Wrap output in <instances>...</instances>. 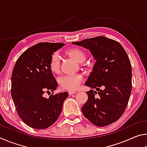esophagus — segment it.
Returning <instances> with one entry per match:
<instances>
[{
	"mask_svg": "<svg viewBox=\"0 0 147 147\" xmlns=\"http://www.w3.org/2000/svg\"><path fill=\"white\" fill-rule=\"evenodd\" d=\"M68 93H69V95H71V94H76V92L74 91H68Z\"/></svg>",
	"mask_w": 147,
	"mask_h": 147,
	"instance_id": "1",
	"label": "esophagus"
}]
</instances>
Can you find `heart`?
Returning <instances> with one entry per match:
<instances>
[{"instance_id": "heart-1", "label": "heart", "mask_w": 147, "mask_h": 147, "mask_svg": "<svg viewBox=\"0 0 147 147\" xmlns=\"http://www.w3.org/2000/svg\"><path fill=\"white\" fill-rule=\"evenodd\" d=\"M67 54L78 62H82L86 59V54L80 49H72L67 52ZM49 68L52 73H58L60 71V59L58 53H54L49 61ZM59 84L62 88L69 90H75L78 89L83 82L81 74H69L62 76L59 80Z\"/></svg>"}]
</instances>
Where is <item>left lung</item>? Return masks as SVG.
Wrapping results in <instances>:
<instances>
[{"instance_id":"8db88e82","label":"left lung","mask_w":147,"mask_h":147,"mask_svg":"<svg viewBox=\"0 0 147 147\" xmlns=\"http://www.w3.org/2000/svg\"><path fill=\"white\" fill-rule=\"evenodd\" d=\"M72 44L89 49L96 60L85 86L88 99L82 108L84 115L95 126H105L121 117L131 91V66L125 50L117 41L104 36ZM102 87L103 90H100Z\"/></svg>"}]
</instances>
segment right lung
<instances>
[{"mask_svg": "<svg viewBox=\"0 0 147 147\" xmlns=\"http://www.w3.org/2000/svg\"><path fill=\"white\" fill-rule=\"evenodd\" d=\"M64 43H39L21 54L11 75V94L19 117L35 129H45L55 123L63 108L67 92L43 96L55 91L58 83L49 68L54 52Z\"/></svg>", "mask_w": 147, "mask_h": 147, "instance_id": "right-lung-1", "label": "right lung"}]
</instances>
